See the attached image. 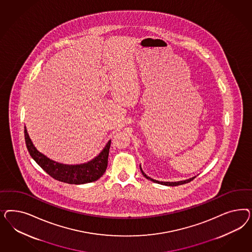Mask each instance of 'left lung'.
<instances>
[{"label":"left lung","instance_id":"8db88e82","mask_svg":"<svg viewBox=\"0 0 252 252\" xmlns=\"http://www.w3.org/2000/svg\"><path fill=\"white\" fill-rule=\"evenodd\" d=\"M140 170H141V173H142V175L145 176L147 179H149V180H151V181H153L154 183L160 184V185H164V186H170V187H174V186H179V185H183V184L189 183V182H190L192 181L195 177H192V178H189V179H188V180H184V181H178V182H160V181H158V180H154L153 178H151L150 176H147L145 173L142 171V169L140 167Z\"/></svg>","mask_w":252,"mask_h":252}]
</instances>
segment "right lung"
Masks as SVG:
<instances>
[{"mask_svg": "<svg viewBox=\"0 0 252 252\" xmlns=\"http://www.w3.org/2000/svg\"><path fill=\"white\" fill-rule=\"evenodd\" d=\"M25 140L28 151L33 160H35L46 173L55 180L63 183L81 185L91 183L98 180L104 174L108 165V156L111 141L107 143L103 151L93 160L79 165L62 164L50 160L45 155L39 153L31 142L27 129L25 128Z\"/></svg>", "mask_w": 252, "mask_h": 252, "instance_id": "right-lung-1", "label": "right lung"}]
</instances>
